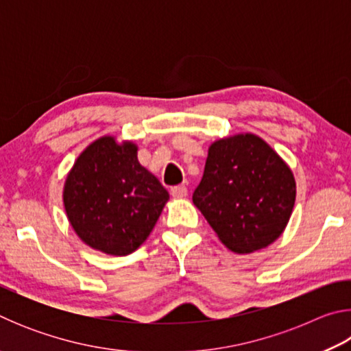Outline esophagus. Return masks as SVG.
I'll return each instance as SVG.
<instances>
[{"mask_svg":"<svg viewBox=\"0 0 351 351\" xmlns=\"http://www.w3.org/2000/svg\"><path fill=\"white\" fill-rule=\"evenodd\" d=\"M171 195H173L175 198H184L187 195V187L184 186V184H180V186H175V187H171Z\"/></svg>","mask_w":351,"mask_h":351,"instance_id":"1","label":"esophagus"}]
</instances>
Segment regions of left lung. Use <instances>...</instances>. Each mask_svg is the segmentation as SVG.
Here are the masks:
<instances>
[{
    "instance_id": "left-lung-1",
    "label": "left lung",
    "mask_w": 351,
    "mask_h": 351,
    "mask_svg": "<svg viewBox=\"0 0 351 351\" xmlns=\"http://www.w3.org/2000/svg\"><path fill=\"white\" fill-rule=\"evenodd\" d=\"M192 199L226 247L249 254L271 245L287 228L295 181L263 139L246 133L209 147Z\"/></svg>"
}]
</instances>
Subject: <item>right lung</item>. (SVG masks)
<instances>
[{
    "mask_svg": "<svg viewBox=\"0 0 351 351\" xmlns=\"http://www.w3.org/2000/svg\"><path fill=\"white\" fill-rule=\"evenodd\" d=\"M169 199L158 178L138 161L133 142L112 136L93 142L64 182V210L83 243L111 255L136 251Z\"/></svg>",
    "mask_w": 351,
    "mask_h": 351,
    "instance_id": "1",
    "label": "right lung"
}]
</instances>
